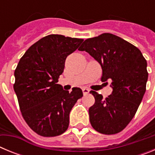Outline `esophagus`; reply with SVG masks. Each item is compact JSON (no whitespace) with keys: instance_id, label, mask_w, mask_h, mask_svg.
<instances>
[{"instance_id":"obj_1","label":"esophagus","mask_w":155,"mask_h":155,"mask_svg":"<svg viewBox=\"0 0 155 155\" xmlns=\"http://www.w3.org/2000/svg\"><path fill=\"white\" fill-rule=\"evenodd\" d=\"M82 91H83V94H84V95H86V94H87L88 93H89L90 90L87 89V88H86V87H84V88H83V89H82Z\"/></svg>"}]
</instances>
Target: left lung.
<instances>
[{"mask_svg": "<svg viewBox=\"0 0 155 155\" xmlns=\"http://www.w3.org/2000/svg\"><path fill=\"white\" fill-rule=\"evenodd\" d=\"M78 50L99 63L101 80L111 81L113 87L112 94L105 98L90 91L95 100L88 110L90 123L101 134L120 133L134 118L146 91L147 61L138 48L111 33L86 39Z\"/></svg>", "mask_w": 155, "mask_h": 155, "instance_id": "left-lung-1", "label": "left lung"}]
</instances>
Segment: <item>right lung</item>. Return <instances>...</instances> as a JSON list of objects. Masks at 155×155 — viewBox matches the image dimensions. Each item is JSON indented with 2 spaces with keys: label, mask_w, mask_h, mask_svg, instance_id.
<instances>
[{
  "label": "right lung",
  "mask_w": 155,
  "mask_h": 155,
  "mask_svg": "<svg viewBox=\"0 0 155 155\" xmlns=\"http://www.w3.org/2000/svg\"><path fill=\"white\" fill-rule=\"evenodd\" d=\"M82 39L46 35L30 46L15 71L14 90L28 127L40 136L56 137L69 126V115L83 96L79 87L69 92L57 84L66 58L78 48Z\"/></svg>",
  "instance_id": "right-lung-1"
}]
</instances>
